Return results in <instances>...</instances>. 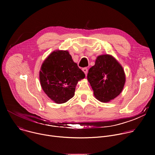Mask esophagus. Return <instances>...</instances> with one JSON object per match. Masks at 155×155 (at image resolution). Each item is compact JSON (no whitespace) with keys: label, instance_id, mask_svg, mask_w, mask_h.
<instances>
[{"label":"esophagus","instance_id":"34e87169","mask_svg":"<svg viewBox=\"0 0 155 155\" xmlns=\"http://www.w3.org/2000/svg\"><path fill=\"white\" fill-rule=\"evenodd\" d=\"M82 71L84 72V73L85 74V75H86L87 74V69L86 68H83V69H82Z\"/></svg>","mask_w":155,"mask_h":155}]
</instances>
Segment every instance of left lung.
Listing matches in <instances>:
<instances>
[{"mask_svg":"<svg viewBox=\"0 0 155 155\" xmlns=\"http://www.w3.org/2000/svg\"><path fill=\"white\" fill-rule=\"evenodd\" d=\"M88 81L97 99L107 102L117 97L125 83V74L122 66L112 56H99L95 65L88 71Z\"/></svg>","mask_w":155,"mask_h":155,"instance_id":"left-lung-1","label":"left lung"}]
</instances>
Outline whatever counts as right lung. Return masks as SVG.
Here are the masks:
<instances>
[{
  "instance_id": "obj_1",
  "label": "right lung",
  "mask_w": 155,
  "mask_h": 155,
  "mask_svg": "<svg viewBox=\"0 0 155 155\" xmlns=\"http://www.w3.org/2000/svg\"><path fill=\"white\" fill-rule=\"evenodd\" d=\"M85 77L68 51H56L44 61L40 71L43 90L57 104L74 97L78 81Z\"/></svg>"
}]
</instances>
